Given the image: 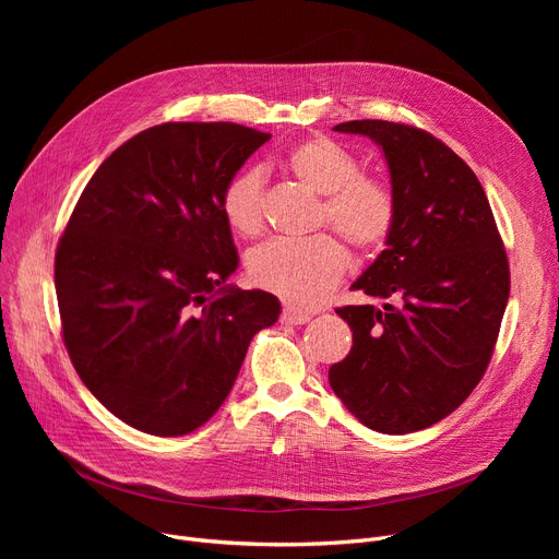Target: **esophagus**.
<instances>
[{
	"label": "esophagus",
	"instance_id": "esophagus-1",
	"mask_svg": "<svg viewBox=\"0 0 559 559\" xmlns=\"http://www.w3.org/2000/svg\"><path fill=\"white\" fill-rule=\"evenodd\" d=\"M281 321L287 326H301V324H308L310 321V314L308 312H299L295 308H285L283 314H281Z\"/></svg>",
	"mask_w": 559,
	"mask_h": 559
}]
</instances>
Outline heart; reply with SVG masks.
<instances>
[{
    "label": "heart",
    "instance_id": "1",
    "mask_svg": "<svg viewBox=\"0 0 559 559\" xmlns=\"http://www.w3.org/2000/svg\"><path fill=\"white\" fill-rule=\"evenodd\" d=\"M283 163L304 186L326 197L321 219L350 247L373 251L390 238L396 219L394 194L383 181L362 176L358 158L346 146L329 138H308L292 146ZM222 215L240 235H255L262 228L260 169L233 176L222 194ZM346 267L348 253L331 235L270 240L247 258L253 285L299 308L324 301Z\"/></svg>",
    "mask_w": 559,
    "mask_h": 559
}]
</instances>
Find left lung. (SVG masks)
I'll return each instance as SVG.
<instances>
[{
    "label": "left lung",
    "mask_w": 559,
    "mask_h": 559,
    "mask_svg": "<svg viewBox=\"0 0 559 559\" xmlns=\"http://www.w3.org/2000/svg\"><path fill=\"white\" fill-rule=\"evenodd\" d=\"M367 135L388 160L396 219L385 251L350 285L399 306H344L348 356L333 392L371 430H424L474 392L510 297V264L476 174L435 135L385 120L333 127Z\"/></svg>",
    "instance_id": "1"
}]
</instances>
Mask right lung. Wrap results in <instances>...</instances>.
<instances>
[{
  "mask_svg": "<svg viewBox=\"0 0 559 559\" xmlns=\"http://www.w3.org/2000/svg\"><path fill=\"white\" fill-rule=\"evenodd\" d=\"M272 135L165 122L127 140L81 192L56 249L70 360L124 424L179 437L228 396L249 342L276 324L270 292L226 285L238 249L222 194Z\"/></svg>",
  "mask_w": 559,
  "mask_h": 559,
  "instance_id": "obj_1",
  "label": "right lung"
}]
</instances>
